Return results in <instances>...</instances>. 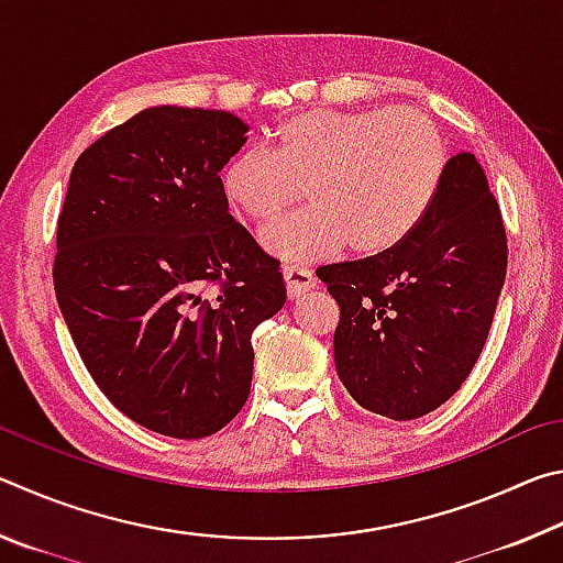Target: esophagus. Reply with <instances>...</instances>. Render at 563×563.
<instances>
[{"mask_svg": "<svg viewBox=\"0 0 563 563\" xmlns=\"http://www.w3.org/2000/svg\"><path fill=\"white\" fill-rule=\"evenodd\" d=\"M283 280H285V292H288L290 300L300 298L302 292H308L312 288H318L316 273L308 271V268H285Z\"/></svg>", "mask_w": 563, "mask_h": 563, "instance_id": "obj_1", "label": "esophagus"}]
</instances>
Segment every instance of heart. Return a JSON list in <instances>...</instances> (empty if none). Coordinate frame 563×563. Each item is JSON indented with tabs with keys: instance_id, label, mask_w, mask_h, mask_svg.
<instances>
[{
	"instance_id": "obj_1",
	"label": "heart",
	"mask_w": 563,
	"mask_h": 563,
	"mask_svg": "<svg viewBox=\"0 0 563 563\" xmlns=\"http://www.w3.org/2000/svg\"><path fill=\"white\" fill-rule=\"evenodd\" d=\"M437 123L415 109H310L285 119L265 154L241 151L218 186L235 216L268 223L305 188L308 208L261 233L285 265L330 261L345 251L373 258L422 223L446 174Z\"/></svg>"
}]
</instances>
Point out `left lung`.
Listing matches in <instances>:
<instances>
[{
    "mask_svg": "<svg viewBox=\"0 0 563 563\" xmlns=\"http://www.w3.org/2000/svg\"><path fill=\"white\" fill-rule=\"evenodd\" d=\"M504 275L499 203L479 161L456 154L402 243L318 271L340 305L335 367L352 399L399 422L446 402L487 342Z\"/></svg>",
    "mask_w": 563,
    "mask_h": 563,
    "instance_id": "1",
    "label": "left lung"
}]
</instances>
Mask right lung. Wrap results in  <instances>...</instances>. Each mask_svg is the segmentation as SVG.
Returning a JSON list of instances; mask_svg holds the SVG:
<instances>
[{"mask_svg": "<svg viewBox=\"0 0 563 563\" xmlns=\"http://www.w3.org/2000/svg\"><path fill=\"white\" fill-rule=\"evenodd\" d=\"M245 133L228 111H139L76 158L56 225L54 290L89 375L176 440L241 412L253 330L285 305L278 265L218 186Z\"/></svg>", "mask_w": 563, "mask_h": 563, "instance_id": "right-lung-1", "label": "right lung"}]
</instances>
